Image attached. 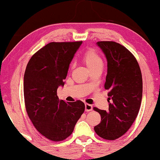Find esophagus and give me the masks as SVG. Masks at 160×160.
I'll list each match as a JSON object with an SVG mask.
<instances>
[{"mask_svg": "<svg viewBox=\"0 0 160 160\" xmlns=\"http://www.w3.org/2000/svg\"><path fill=\"white\" fill-rule=\"evenodd\" d=\"M85 111H87V112L92 111V109H93L92 105H91V104H85Z\"/></svg>", "mask_w": 160, "mask_h": 160, "instance_id": "esophagus-1", "label": "esophagus"}]
</instances>
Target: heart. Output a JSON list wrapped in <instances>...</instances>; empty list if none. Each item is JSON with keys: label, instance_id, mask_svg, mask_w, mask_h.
Segmentation results:
<instances>
[{"label": "heart", "instance_id": "heart-1", "mask_svg": "<svg viewBox=\"0 0 160 160\" xmlns=\"http://www.w3.org/2000/svg\"><path fill=\"white\" fill-rule=\"evenodd\" d=\"M82 60L89 70L99 66H103V62L100 56L93 49H89L84 53Z\"/></svg>", "mask_w": 160, "mask_h": 160}]
</instances>
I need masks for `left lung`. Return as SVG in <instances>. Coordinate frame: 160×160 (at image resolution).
I'll return each instance as SVG.
<instances>
[{"instance_id": "1", "label": "left lung", "mask_w": 160, "mask_h": 160, "mask_svg": "<svg viewBox=\"0 0 160 160\" xmlns=\"http://www.w3.org/2000/svg\"><path fill=\"white\" fill-rule=\"evenodd\" d=\"M100 47L108 62L104 84L108 90V111L94 108L101 121L94 127L99 137L114 140L124 134L139 113L142 95V74L137 59L127 48L112 41H101Z\"/></svg>"}]
</instances>
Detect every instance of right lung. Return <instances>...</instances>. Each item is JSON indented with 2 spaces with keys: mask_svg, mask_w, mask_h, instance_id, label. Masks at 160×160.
Returning <instances> with one entry per match:
<instances>
[{
  "mask_svg": "<svg viewBox=\"0 0 160 160\" xmlns=\"http://www.w3.org/2000/svg\"><path fill=\"white\" fill-rule=\"evenodd\" d=\"M82 43L49 42L32 56L26 68L23 94L27 114L39 133L52 141L69 137L85 111L82 101L66 102L57 96Z\"/></svg>",
  "mask_w": 160,
  "mask_h": 160,
  "instance_id": "obj_1",
  "label": "right lung"
}]
</instances>
